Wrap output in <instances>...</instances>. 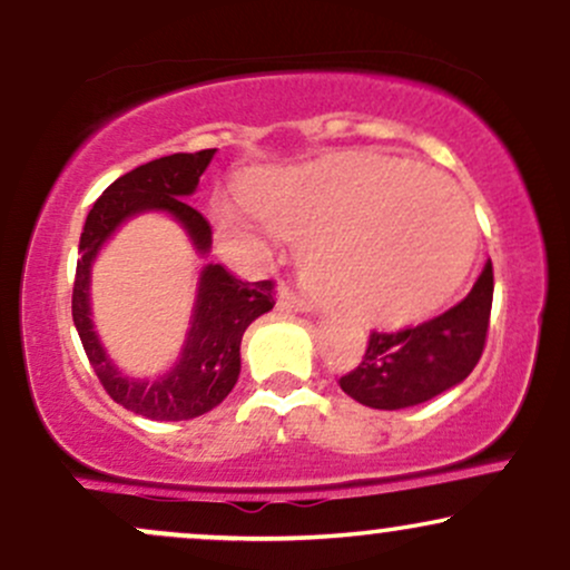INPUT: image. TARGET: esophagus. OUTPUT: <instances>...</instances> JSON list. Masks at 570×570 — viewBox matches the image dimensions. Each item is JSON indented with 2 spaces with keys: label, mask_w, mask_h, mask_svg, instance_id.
<instances>
[{
  "label": "esophagus",
  "mask_w": 570,
  "mask_h": 570,
  "mask_svg": "<svg viewBox=\"0 0 570 570\" xmlns=\"http://www.w3.org/2000/svg\"><path fill=\"white\" fill-rule=\"evenodd\" d=\"M278 303L281 307H286V311H299V313H311L313 311V303L303 294L286 289V286H281L278 289Z\"/></svg>",
  "instance_id": "1"
}]
</instances>
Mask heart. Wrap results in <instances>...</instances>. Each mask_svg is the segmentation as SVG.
Masks as SVG:
<instances>
[{
	"mask_svg": "<svg viewBox=\"0 0 570 570\" xmlns=\"http://www.w3.org/2000/svg\"><path fill=\"white\" fill-rule=\"evenodd\" d=\"M246 206L297 240L299 265L330 305L364 322L426 316L458 289L476 227L461 189L385 155H340L244 181ZM214 219L254 238V219L214 200Z\"/></svg>",
	"mask_w": 570,
	"mask_h": 570,
	"instance_id": "1",
	"label": "heart"
}]
</instances>
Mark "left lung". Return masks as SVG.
<instances>
[{
  "instance_id": "1",
  "label": "left lung",
  "mask_w": 570,
  "mask_h": 570,
  "mask_svg": "<svg viewBox=\"0 0 570 570\" xmlns=\"http://www.w3.org/2000/svg\"><path fill=\"white\" fill-rule=\"evenodd\" d=\"M493 265H485L461 303L417 326L372 332L362 364L340 377V389L375 410H404L466 381L485 351Z\"/></svg>"
}]
</instances>
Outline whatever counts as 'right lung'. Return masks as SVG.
<instances>
[{
	"instance_id": "obj_1",
	"label": "right lung",
	"mask_w": 570,
	"mask_h": 570,
	"mask_svg": "<svg viewBox=\"0 0 570 570\" xmlns=\"http://www.w3.org/2000/svg\"><path fill=\"white\" fill-rule=\"evenodd\" d=\"M214 153L217 149L166 155L122 174L104 189L82 227L80 259H77L75 292H71V318L104 391L117 404L149 421H189L217 407L238 381L240 337L246 326L276 305L273 281L248 284L222 265H206L200 273L187 343L168 375L158 381H134L115 367L104 345L98 343L90 322L88 294L90 265L98 248L120 227V222L134 214L168 212L185 227L195 248L206 254L212 248V225L200 212L187 206L185 198L195 193Z\"/></svg>"
}]
</instances>
